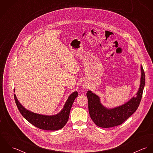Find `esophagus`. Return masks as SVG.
I'll use <instances>...</instances> for the list:
<instances>
[{
  "mask_svg": "<svg viewBox=\"0 0 153 153\" xmlns=\"http://www.w3.org/2000/svg\"><path fill=\"white\" fill-rule=\"evenodd\" d=\"M84 87H86V86H84Z\"/></svg>",
  "mask_w": 153,
  "mask_h": 153,
  "instance_id": "1",
  "label": "esophagus"
}]
</instances>
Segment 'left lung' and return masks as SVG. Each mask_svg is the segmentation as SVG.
Returning <instances> with one entry per match:
<instances>
[{
  "instance_id": "8db88e82",
  "label": "left lung",
  "mask_w": 153,
  "mask_h": 153,
  "mask_svg": "<svg viewBox=\"0 0 153 153\" xmlns=\"http://www.w3.org/2000/svg\"><path fill=\"white\" fill-rule=\"evenodd\" d=\"M141 69L140 86L136 97H132L129 101L121 106L108 109L101 104L98 96L91 91H88L89 115L97 126L110 128L121 125L135 112L140 105L145 85V73L142 66Z\"/></svg>"
}]
</instances>
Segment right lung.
<instances>
[{"label": "right lung", "mask_w": 153, "mask_h": 153, "mask_svg": "<svg viewBox=\"0 0 153 153\" xmlns=\"http://www.w3.org/2000/svg\"><path fill=\"white\" fill-rule=\"evenodd\" d=\"M76 91L69 95L62 111L54 115H44L32 112L25 108L14 94L15 101L17 107L22 116L30 124L36 127L45 130L55 131L62 128L68 121L71 108L75 99L78 97Z\"/></svg>", "instance_id": "obj_1"}]
</instances>
